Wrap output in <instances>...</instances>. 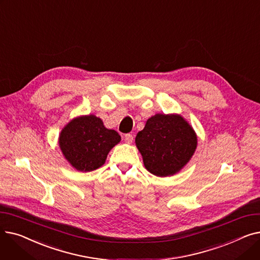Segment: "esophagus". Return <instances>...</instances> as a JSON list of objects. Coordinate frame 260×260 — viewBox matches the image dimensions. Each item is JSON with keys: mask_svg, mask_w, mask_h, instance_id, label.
Returning a JSON list of instances; mask_svg holds the SVG:
<instances>
[{"mask_svg": "<svg viewBox=\"0 0 260 260\" xmlns=\"http://www.w3.org/2000/svg\"><path fill=\"white\" fill-rule=\"evenodd\" d=\"M124 141L127 143V144H131L132 142H133V140H134V137H133V135H131V134H126V135H124Z\"/></svg>", "mask_w": 260, "mask_h": 260, "instance_id": "obj_1", "label": "esophagus"}]
</instances>
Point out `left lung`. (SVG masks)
<instances>
[{
	"instance_id": "8db88e82",
	"label": "left lung",
	"mask_w": 260,
	"mask_h": 260,
	"mask_svg": "<svg viewBox=\"0 0 260 260\" xmlns=\"http://www.w3.org/2000/svg\"><path fill=\"white\" fill-rule=\"evenodd\" d=\"M135 142L145 169L157 177L180 172L198 144L193 126L179 114H156L148 118Z\"/></svg>"
}]
</instances>
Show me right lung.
Segmentation results:
<instances>
[{
  "label": "right lung",
  "instance_id": "1",
  "mask_svg": "<svg viewBox=\"0 0 260 260\" xmlns=\"http://www.w3.org/2000/svg\"><path fill=\"white\" fill-rule=\"evenodd\" d=\"M120 135L106 128L94 115L78 116L62 128L59 146L64 158L77 171L91 172L102 167Z\"/></svg>",
  "mask_w": 260,
  "mask_h": 260
}]
</instances>
